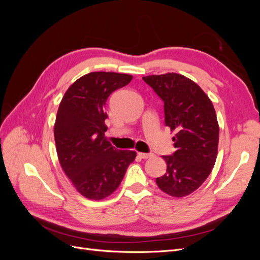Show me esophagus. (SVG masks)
Wrapping results in <instances>:
<instances>
[{
    "mask_svg": "<svg viewBox=\"0 0 260 260\" xmlns=\"http://www.w3.org/2000/svg\"><path fill=\"white\" fill-rule=\"evenodd\" d=\"M139 156H140L141 158L146 159V158L152 157L153 154H152V153H142V152H139Z\"/></svg>",
    "mask_w": 260,
    "mask_h": 260,
    "instance_id": "esophagus-1",
    "label": "esophagus"
}]
</instances>
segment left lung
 I'll return each mask as SVG.
<instances>
[{
    "label": "left lung",
    "instance_id": "obj_1",
    "mask_svg": "<svg viewBox=\"0 0 260 260\" xmlns=\"http://www.w3.org/2000/svg\"><path fill=\"white\" fill-rule=\"evenodd\" d=\"M143 80L164 102L165 125L175 132L176 151L163 156L167 173L156 179V184L171 197H186L202 185L217 159L219 124L212 102L183 75H152Z\"/></svg>",
    "mask_w": 260,
    "mask_h": 260
}]
</instances>
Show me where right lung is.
<instances>
[{"label":"right lung","mask_w":260,"mask_h":260,"mask_svg":"<svg viewBox=\"0 0 260 260\" xmlns=\"http://www.w3.org/2000/svg\"><path fill=\"white\" fill-rule=\"evenodd\" d=\"M133 76L95 71L77 79L59 105L54 141L63 172L82 197L102 200L116 191L135 151H119L105 137L106 102Z\"/></svg>","instance_id":"1"}]
</instances>
